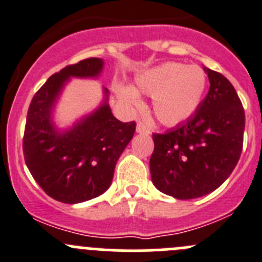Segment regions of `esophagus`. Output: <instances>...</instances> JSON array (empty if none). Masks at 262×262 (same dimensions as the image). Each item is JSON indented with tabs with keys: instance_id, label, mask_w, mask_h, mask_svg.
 Masks as SVG:
<instances>
[{
	"instance_id": "obj_1",
	"label": "esophagus",
	"mask_w": 262,
	"mask_h": 262,
	"mask_svg": "<svg viewBox=\"0 0 262 262\" xmlns=\"http://www.w3.org/2000/svg\"><path fill=\"white\" fill-rule=\"evenodd\" d=\"M137 133L146 134V136H148V134H151V130H149V129L147 128L143 123H138L137 124Z\"/></svg>"
}]
</instances>
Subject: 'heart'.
<instances>
[{"label": "heart", "instance_id": "b5f03b06", "mask_svg": "<svg viewBox=\"0 0 262 262\" xmlns=\"http://www.w3.org/2000/svg\"><path fill=\"white\" fill-rule=\"evenodd\" d=\"M136 85L139 92L152 97V110L157 120L172 126L188 120L200 107L206 92L207 77L200 67L165 62L139 73ZM137 90L124 83L115 84L119 97L134 106L141 103Z\"/></svg>", "mask_w": 262, "mask_h": 262}]
</instances>
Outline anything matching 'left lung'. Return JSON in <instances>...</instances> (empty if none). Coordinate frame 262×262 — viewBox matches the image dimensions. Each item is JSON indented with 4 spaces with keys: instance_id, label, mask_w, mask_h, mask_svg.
<instances>
[{
    "instance_id": "1",
    "label": "left lung",
    "mask_w": 262,
    "mask_h": 262,
    "mask_svg": "<svg viewBox=\"0 0 262 262\" xmlns=\"http://www.w3.org/2000/svg\"><path fill=\"white\" fill-rule=\"evenodd\" d=\"M210 90L194 115L165 134L152 136V183L178 200L202 197L229 178L241 157L245 110L232 83L204 68Z\"/></svg>"
}]
</instances>
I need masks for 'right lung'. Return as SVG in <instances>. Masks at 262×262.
Masks as SVG:
<instances>
[{
    "instance_id": "obj_1",
    "label": "right lung",
    "mask_w": 262,
    "mask_h": 262,
    "mask_svg": "<svg viewBox=\"0 0 262 262\" xmlns=\"http://www.w3.org/2000/svg\"><path fill=\"white\" fill-rule=\"evenodd\" d=\"M102 58L91 57L63 68L39 88L30 102L23 151L25 164L39 187L56 201L79 204L108 189L116 162L136 132L111 113L108 90L101 105L67 129L53 121V110L72 78L97 79Z\"/></svg>"
}]
</instances>
